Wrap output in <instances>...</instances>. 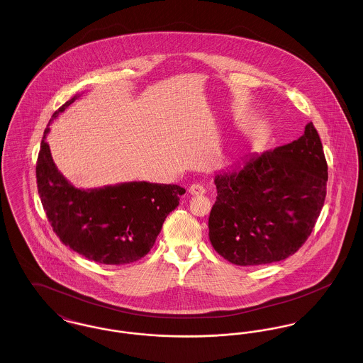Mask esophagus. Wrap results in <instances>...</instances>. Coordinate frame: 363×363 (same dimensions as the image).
I'll return each instance as SVG.
<instances>
[{
	"label": "esophagus",
	"instance_id": "1",
	"mask_svg": "<svg viewBox=\"0 0 363 363\" xmlns=\"http://www.w3.org/2000/svg\"><path fill=\"white\" fill-rule=\"evenodd\" d=\"M189 193L193 196H201L206 193V189L201 184H193V185H190Z\"/></svg>",
	"mask_w": 363,
	"mask_h": 363
}]
</instances>
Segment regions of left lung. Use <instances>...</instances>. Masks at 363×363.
Returning <instances> with one entry per match:
<instances>
[{
  "mask_svg": "<svg viewBox=\"0 0 363 363\" xmlns=\"http://www.w3.org/2000/svg\"><path fill=\"white\" fill-rule=\"evenodd\" d=\"M328 166L309 122L293 143L245 156L215 175L209 241L235 265H262L293 256L305 243L327 196Z\"/></svg>",
  "mask_w": 363,
  "mask_h": 363,
  "instance_id": "1",
  "label": "left lung"
}]
</instances>
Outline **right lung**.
<instances>
[{
  "label": "right lung",
  "instance_id": "1",
  "mask_svg": "<svg viewBox=\"0 0 363 363\" xmlns=\"http://www.w3.org/2000/svg\"><path fill=\"white\" fill-rule=\"evenodd\" d=\"M77 98L62 104L49 125ZM49 125L36 162V184L52 231L72 250L95 262L121 265L144 257L185 189L145 181L77 189L52 162L46 141Z\"/></svg>",
  "mask_w": 363,
  "mask_h": 363
}]
</instances>
